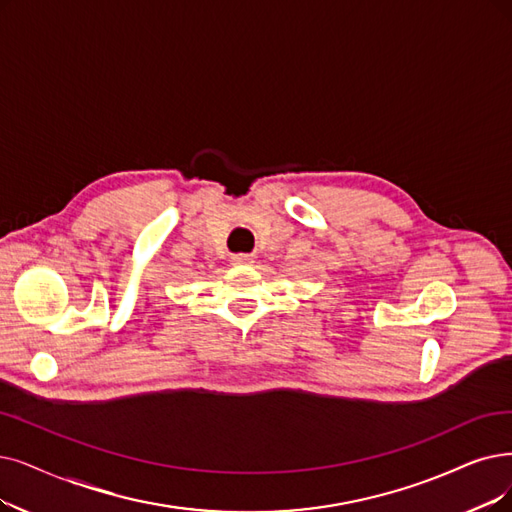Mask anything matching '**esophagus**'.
Returning <instances> with one entry per match:
<instances>
[{
	"instance_id": "1",
	"label": "esophagus",
	"mask_w": 512,
	"mask_h": 512,
	"mask_svg": "<svg viewBox=\"0 0 512 512\" xmlns=\"http://www.w3.org/2000/svg\"><path fill=\"white\" fill-rule=\"evenodd\" d=\"M233 264H250L252 256L250 254H233Z\"/></svg>"
}]
</instances>
